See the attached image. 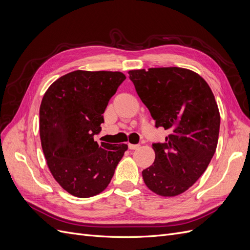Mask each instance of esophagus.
Listing matches in <instances>:
<instances>
[{"label": "esophagus", "mask_w": 250, "mask_h": 250, "mask_svg": "<svg viewBox=\"0 0 250 250\" xmlns=\"http://www.w3.org/2000/svg\"><path fill=\"white\" fill-rule=\"evenodd\" d=\"M128 147H129V149H131V150L138 149V148H140V144H128Z\"/></svg>", "instance_id": "esophagus-1"}]
</instances>
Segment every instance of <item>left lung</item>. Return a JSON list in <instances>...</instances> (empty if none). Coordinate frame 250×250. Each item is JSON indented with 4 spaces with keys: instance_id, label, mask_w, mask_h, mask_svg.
Here are the masks:
<instances>
[{
    "instance_id": "1",
    "label": "left lung",
    "mask_w": 250,
    "mask_h": 250,
    "mask_svg": "<svg viewBox=\"0 0 250 250\" xmlns=\"http://www.w3.org/2000/svg\"><path fill=\"white\" fill-rule=\"evenodd\" d=\"M142 102L170 134L152 144L155 160L145 169L151 191L172 197L187 191L207 170L220 129V113L210 87L201 76L183 67H151L128 72Z\"/></svg>"
}]
</instances>
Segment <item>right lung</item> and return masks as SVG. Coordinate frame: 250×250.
I'll use <instances>...</instances> for the list:
<instances>
[{"label":"right lung","mask_w":250,"mask_h":250,"mask_svg":"<svg viewBox=\"0 0 250 250\" xmlns=\"http://www.w3.org/2000/svg\"><path fill=\"white\" fill-rule=\"evenodd\" d=\"M125 79L121 72L78 70L58 78L43 95L42 148L53 177L73 196L88 198L104 191L128 148L94 141L110 98Z\"/></svg>","instance_id":"add662e5"}]
</instances>
